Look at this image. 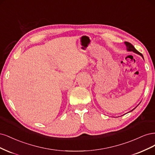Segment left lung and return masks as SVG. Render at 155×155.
<instances>
[{
	"label": "left lung",
	"instance_id": "1",
	"mask_svg": "<svg viewBox=\"0 0 155 155\" xmlns=\"http://www.w3.org/2000/svg\"><path fill=\"white\" fill-rule=\"evenodd\" d=\"M124 43H125V44H126V47H127V50L128 51H133V52H134V53H137V54H140V56L143 58V55H142V54L140 53L139 51H138L137 50V49H136L135 48H134V47L133 46V45H132L131 43H129V42H125ZM133 110H131V111H133Z\"/></svg>",
	"mask_w": 155,
	"mask_h": 155
}]
</instances>
